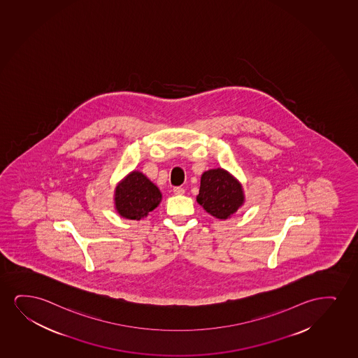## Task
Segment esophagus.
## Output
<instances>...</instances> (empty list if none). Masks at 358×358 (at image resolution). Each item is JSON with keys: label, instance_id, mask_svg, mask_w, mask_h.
I'll use <instances>...</instances> for the list:
<instances>
[{"label": "esophagus", "instance_id": "34e87169", "mask_svg": "<svg viewBox=\"0 0 358 358\" xmlns=\"http://www.w3.org/2000/svg\"><path fill=\"white\" fill-rule=\"evenodd\" d=\"M173 193L177 195L185 194V188L183 187H175L173 188Z\"/></svg>", "mask_w": 358, "mask_h": 358}]
</instances>
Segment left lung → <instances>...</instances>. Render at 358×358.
Listing matches in <instances>:
<instances>
[{
	"instance_id": "left-lung-1",
	"label": "left lung",
	"mask_w": 358,
	"mask_h": 358,
	"mask_svg": "<svg viewBox=\"0 0 358 358\" xmlns=\"http://www.w3.org/2000/svg\"><path fill=\"white\" fill-rule=\"evenodd\" d=\"M196 201L211 216L227 220L244 204V192L229 172L217 167L201 175Z\"/></svg>"
}]
</instances>
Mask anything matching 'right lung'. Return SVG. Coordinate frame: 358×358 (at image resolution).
Masks as SVG:
<instances>
[{"label":"right lung","instance_id":"1","mask_svg":"<svg viewBox=\"0 0 358 358\" xmlns=\"http://www.w3.org/2000/svg\"><path fill=\"white\" fill-rule=\"evenodd\" d=\"M115 209L127 220L147 217L162 201V193L140 171H132L116 186Z\"/></svg>","mask_w":358,"mask_h":358}]
</instances>
